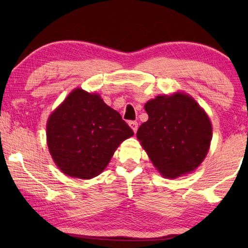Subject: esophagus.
I'll return each instance as SVG.
<instances>
[{
    "label": "esophagus",
    "mask_w": 248,
    "mask_h": 248,
    "mask_svg": "<svg viewBox=\"0 0 248 248\" xmlns=\"http://www.w3.org/2000/svg\"><path fill=\"white\" fill-rule=\"evenodd\" d=\"M129 125L131 127V129L133 130L134 132H137V130H138V123H137V121H130Z\"/></svg>",
    "instance_id": "1"
}]
</instances>
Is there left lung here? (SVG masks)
I'll return each mask as SVG.
<instances>
[{
	"mask_svg": "<svg viewBox=\"0 0 248 248\" xmlns=\"http://www.w3.org/2000/svg\"><path fill=\"white\" fill-rule=\"evenodd\" d=\"M148 121L137 137L163 176L176 178L198 167L212 139L210 119L190 96H157L145 104Z\"/></svg>",
	"mask_w": 248,
	"mask_h": 248,
	"instance_id": "8db88e82",
	"label": "left lung"
}]
</instances>
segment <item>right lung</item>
<instances>
[{"label": "right lung", "instance_id": "obj_1", "mask_svg": "<svg viewBox=\"0 0 248 248\" xmlns=\"http://www.w3.org/2000/svg\"><path fill=\"white\" fill-rule=\"evenodd\" d=\"M133 136L118 111L97 94L74 90L49 117L47 141L65 175L91 179L106 169L116 149Z\"/></svg>", "mask_w": 248, "mask_h": 248}]
</instances>
